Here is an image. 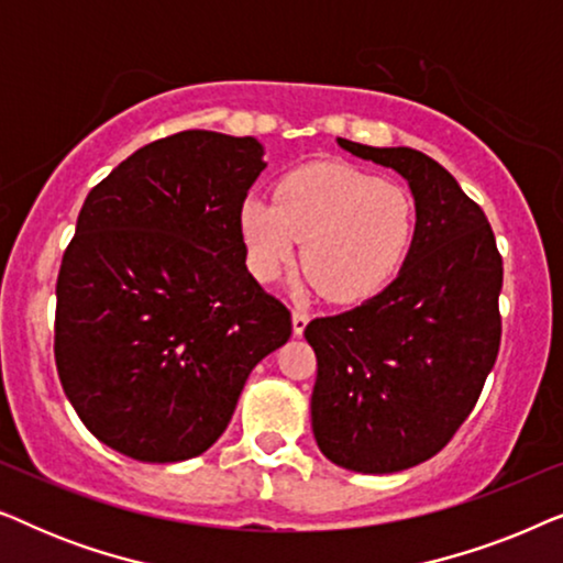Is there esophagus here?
Instances as JSON below:
<instances>
[{
    "label": "esophagus",
    "instance_id": "obj_1",
    "mask_svg": "<svg viewBox=\"0 0 563 563\" xmlns=\"http://www.w3.org/2000/svg\"><path fill=\"white\" fill-rule=\"evenodd\" d=\"M307 322H310V312H305V310L291 312V330H295V335H302L305 333Z\"/></svg>",
    "mask_w": 563,
    "mask_h": 563
}]
</instances>
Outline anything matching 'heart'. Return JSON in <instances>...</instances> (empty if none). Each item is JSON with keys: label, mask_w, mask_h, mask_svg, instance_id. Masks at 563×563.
I'll return each instance as SVG.
<instances>
[{"label": "heart", "mask_w": 563, "mask_h": 563, "mask_svg": "<svg viewBox=\"0 0 563 563\" xmlns=\"http://www.w3.org/2000/svg\"><path fill=\"white\" fill-rule=\"evenodd\" d=\"M418 210L395 181L349 164H307L276 184L274 199L251 195L238 212L245 264L272 282L302 241L305 282L333 302H361L395 279L412 249Z\"/></svg>", "instance_id": "heart-1"}]
</instances>
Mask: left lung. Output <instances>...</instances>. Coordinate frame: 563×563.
Listing matches in <instances>:
<instances>
[{
    "instance_id": "1",
    "label": "left lung",
    "mask_w": 563,
    "mask_h": 563,
    "mask_svg": "<svg viewBox=\"0 0 563 563\" xmlns=\"http://www.w3.org/2000/svg\"><path fill=\"white\" fill-rule=\"evenodd\" d=\"M338 143L405 176L418 228L387 289L305 328L318 356L312 433L333 464L391 474L433 459L474 410L503 335V256L487 214L438 161Z\"/></svg>"
}]
</instances>
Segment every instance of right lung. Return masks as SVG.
Wrapping results in <instances>:
<instances>
[{
  "label": "right lung",
  "instance_id": "obj_1",
  "mask_svg": "<svg viewBox=\"0 0 563 563\" xmlns=\"http://www.w3.org/2000/svg\"><path fill=\"white\" fill-rule=\"evenodd\" d=\"M256 137L184 130L89 191L56 284V368L84 426L148 464L205 453L291 314L245 268Z\"/></svg>",
  "mask_w": 563,
  "mask_h": 563
}]
</instances>
